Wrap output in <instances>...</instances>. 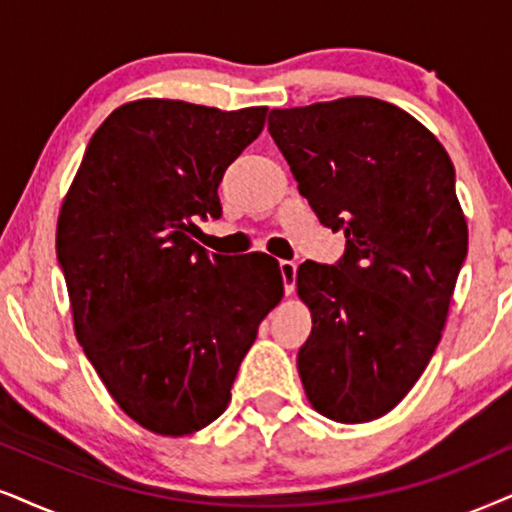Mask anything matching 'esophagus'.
Returning a JSON list of instances; mask_svg holds the SVG:
<instances>
[{
  "label": "esophagus",
  "instance_id": "1",
  "mask_svg": "<svg viewBox=\"0 0 512 512\" xmlns=\"http://www.w3.org/2000/svg\"><path fill=\"white\" fill-rule=\"evenodd\" d=\"M278 269H281V276H283V290H286V295H290L295 290L297 264L290 262V260H283L281 264H278Z\"/></svg>",
  "mask_w": 512,
  "mask_h": 512
}]
</instances>
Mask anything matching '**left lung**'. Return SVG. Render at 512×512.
<instances>
[{
  "label": "left lung",
  "instance_id": "8db88e82",
  "mask_svg": "<svg viewBox=\"0 0 512 512\" xmlns=\"http://www.w3.org/2000/svg\"><path fill=\"white\" fill-rule=\"evenodd\" d=\"M269 134L323 226L335 264L302 262L312 335L297 352L312 406L368 423L409 394L435 354L468 224L449 153L416 118L371 96L274 108Z\"/></svg>",
  "mask_w": 512,
  "mask_h": 512
}]
</instances>
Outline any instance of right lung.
Instances as JSON below:
<instances>
[{"mask_svg":"<svg viewBox=\"0 0 512 512\" xmlns=\"http://www.w3.org/2000/svg\"><path fill=\"white\" fill-rule=\"evenodd\" d=\"M267 108L125 103L96 129L61 205L56 257L75 335L111 397L158 435L219 418L264 316L283 297L269 255L241 262L193 241L219 219L226 167Z\"/></svg>","mask_w":512,"mask_h":512,"instance_id":"obj_1","label":"right lung"}]
</instances>
